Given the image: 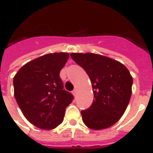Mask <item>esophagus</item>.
<instances>
[{
	"mask_svg": "<svg viewBox=\"0 0 153 153\" xmlns=\"http://www.w3.org/2000/svg\"><path fill=\"white\" fill-rule=\"evenodd\" d=\"M76 93H77V90L74 89L73 91V94H74V96H75V95H76Z\"/></svg>",
	"mask_w": 153,
	"mask_h": 153,
	"instance_id": "1",
	"label": "esophagus"
}]
</instances>
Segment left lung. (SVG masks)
Wrapping results in <instances>:
<instances>
[{
  "instance_id": "obj_1",
  "label": "left lung",
  "mask_w": 153,
  "mask_h": 153,
  "mask_svg": "<svg viewBox=\"0 0 153 153\" xmlns=\"http://www.w3.org/2000/svg\"><path fill=\"white\" fill-rule=\"evenodd\" d=\"M70 56L90 78L94 99L81 111L83 123L92 129L115 125L124 115L132 94L133 77L120 61L94 53H71Z\"/></svg>"
}]
</instances>
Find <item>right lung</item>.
<instances>
[{"label":"right lung","mask_w":153,"mask_h":153,"mask_svg":"<svg viewBox=\"0 0 153 153\" xmlns=\"http://www.w3.org/2000/svg\"><path fill=\"white\" fill-rule=\"evenodd\" d=\"M68 52L46 54L26 63L14 77V95L23 115L32 125L53 129L64 120L73 96L63 89L60 72Z\"/></svg>","instance_id":"add662e5"}]
</instances>
